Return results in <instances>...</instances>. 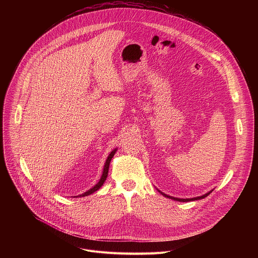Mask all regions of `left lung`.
Returning a JSON list of instances; mask_svg holds the SVG:
<instances>
[{
    "label": "left lung",
    "mask_w": 258,
    "mask_h": 258,
    "mask_svg": "<svg viewBox=\"0 0 258 258\" xmlns=\"http://www.w3.org/2000/svg\"><path fill=\"white\" fill-rule=\"evenodd\" d=\"M158 190V189H157ZM213 190H211V191H209L208 193H206V194H204V195H202V196H199V197H194V198H186V199H182V198H175V197H172V196H169V195H166V194H164L163 192H161L160 190H158V192L161 194V195H163L164 197H166V198H169V199H172V200H174V201H179V202H189V201H195V200H200V199H203V198H205V197H207L211 192H212Z\"/></svg>",
    "instance_id": "1"
}]
</instances>
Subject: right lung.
Here are the masks:
<instances>
[{"mask_svg":"<svg viewBox=\"0 0 258 258\" xmlns=\"http://www.w3.org/2000/svg\"><path fill=\"white\" fill-rule=\"evenodd\" d=\"M116 151H117V148L113 149L111 152H110V154L108 155V157H107V159H106V162H105V164H104V168H103L102 175H101V177H100L99 181L96 183V185H95L93 188H91L90 190H88L87 192H85L84 194H81V195H79V196H75V197H77V198H78V197H86V196H89V195H91V194L95 193L96 191H98V190L103 186V183H104V181L106 180L107 175H108V169H109L110 161H111V159H112V157L114 156V154H115V152H116Z\"/></svg>","mask_w":258,"mask_h":258,"instance_id":"add662e5","label":"right lung"}]
</instances>
